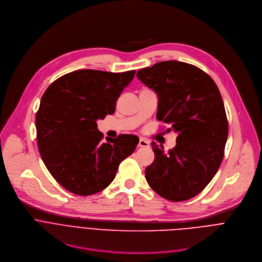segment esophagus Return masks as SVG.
Wrapping results in <instances>:
<instances>
[{"mask_svg":"<svg viewBox=\"0 0 262 262\" xmlns=\"http://www.w3.org/2000/svg\"><path fill=\"white\" fill-rule=\"evenodd\" d=\"M138 146H139V147H148V146H149V142H148L146 139L141 138V139L139 140Z\"/></svg>","mask_w":262,"mask_h":262,"instance_id":"esophagus-1","label":"esophagus"}]
</instances>
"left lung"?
<instances>
[{"mask_svg":"<svg viewBox=\"0 0 262 262\" xmlns=\"http://www.w3.org/2000/svg\"><path fill=\"white\" fill-rule=\"evenodd\" d=\"M137 77L159 96L158 120L178 134L168 154L151 143L155 161L145 170L146 180L167 200H189L204 190L223 161L228 121L219 88L206 72L179 61L159 62Z\"/></svg>","mask_w":262,"mask_h":262,"instance_id":"8db88e82","label":"left lung"}]
</instances>
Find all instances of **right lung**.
I'll return each instance as SVG.
<instances>
[{"mask_svg": "<svg viewBox=\"0 0 262 262\" xmlns=\"http://www.w3.org/2000/svg\"><path fill=\"white\" fill-rule=\"evenodd\" d=\"M135 70L81 69L52 83L36 114L37 145L52 176L67 191L89 196L114 180L120 163L139 143L134 135L105 138L96 120L114 114Z\"/></svg>", "mask_w": 262, "mask_h": 262, "instance_id": "right-lung-1", "label": "right lung"}]
</instances>
